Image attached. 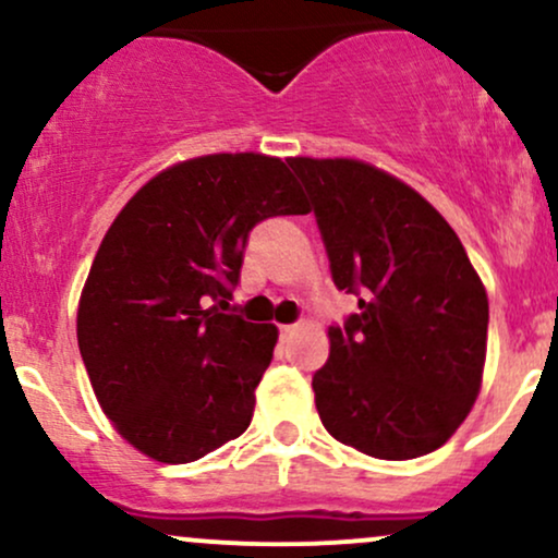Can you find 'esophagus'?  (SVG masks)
<instances>
[{
  "label": "esophagus",
  "instance_id": "1",
  "mask_svg": "<svg viewBox=\"0 0 558 558\" xmlns=\"http://www.w3.org/2000/svg\"><path fill=\"white\" fill-rule=\"evenodd\" d=\"M293 332H296V325H280V341L288 343Z\"/></svg>",
  "mask_w": 558,
  "mask_h": 558
}]
</instances>
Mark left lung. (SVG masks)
<instances>
[{
  "instance_id": "obj_1",
  "label": "left lung",
  "mask_w": 558,
  "mask_h": 558,
  "mask_svg": "<svg viewBox=\"0 0 558 558\" xmlns=\"http://www.w3.org/2000/svg\"><path fill=\"white\" fill-rule=\"evenodd\" d=\"M312 196L332 283L360 312L330 328L312 377L325 430L403 462L459 430L483 386L488 293L462 241L412 185L349 157H291Z\"/></svg>"
}]
</instances>
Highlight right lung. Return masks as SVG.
Here are the masks:
<instances>
[{
	"instance_id": "1",
	"label": "right lung",
	"mask_w": 558,
	"mask_h": 558,
	"mask_svg": "<svg viewBox=\"0 0 558 558\" xmlns=\"http://www.w3.org/2000/svg\"><path fill=\"white\" fill-rule=\"evenodd\" d=\"M278 157L204 155L157 172L101 239L78 301V349L101 412L133 448L189 464L239 438L278 328L222 315L248 230L306 215Z\"/></svg>"
}]
</instances>
